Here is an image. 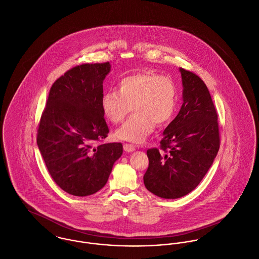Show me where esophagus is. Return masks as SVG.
I'll list each match as a JSON object with an SVG mask.
<instances>
[{
	"instance_id": "obj_1",
	"label": "esophagus",
	"mask_w": 259,
	"mask_h": 259,
	"mask_svg": "<svg viewBox=\"0 0 259 259\" xmlns=\"http://www.w3.org/2000/svg\"><path fill=\"white\" fill-rule=\"evenodd\" d=\"M124 150L126 152H133L136 150V147L133 145V144H128V143H125L124 144Z\"/></svg>"
}]
</instances>
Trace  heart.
Returning a JSON list of instances; mask_svg holds the SVG:
<instances>
[{"instance_id": "heart-1", "label": "heart", "mask_w": 259, "mask_h": 259, "mask_svg": "<svg viewBox=\"0 0 259 259\" xmlns=\"http://www.w3.org/2000/svg\"><path fill=\"white\" fill-rule=\"evenodd\" d=\"M177 106L176 86L170 78L142 72L123 78L118 92L109 91L101 98L104 116L114 124L122 122L130 113L134 114L116 131L120 140L143 142L156 125L171 121Z\"/></svg>"}]
</instances>
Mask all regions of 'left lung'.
Returning a JSON list of instances; mask_svg holds the SVG:
<instances>
[{
  "mask_svg": "<svg viewBox=\"0 0 259 259\" xmlns=\"http://www.w3.org/2000/svg\"><path fill=\"white\" fill-rule=\"evenodd\" d=\"M183 103L166 127L162 151L147 150L149 166L145 187L156 196L176 199L194 190L206 175L219 150L217 113L204 82L194 73L179 69Z\"/></svg>",
  "mask_w": 259,
  "mask_h": 259,
  "instance_id": "1",
  "label": "left lung"
}]
</instances>
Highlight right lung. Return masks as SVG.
<instances>
[{"label":"right lung","mask_w":259,"mask_h":259,"mask_svg":"<svg viewBox=\"0 0 259 259\" xmlns=\"http://www.w3.org/2000/svg\"><path fill=\"white\" fill-rule=\"evenodd\" d=\"M110 71L109 62L67 71L53 84L41 117L37 136L41 155L57 185L74 196L102 189L123 153L121 143L95 147L109 133L101 98Z\"/></svg>","instance_id":"right-lung-1"}]
</instances>
